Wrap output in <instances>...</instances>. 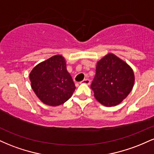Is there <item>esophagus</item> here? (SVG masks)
<instances>
[{"label": "esophagus", "mask_w": 154, "mask_h": 154, "mask_svg": "<svg viewBox=\"0 0 154 154\" xmlns=\"http://www.w3.org/2000/svg\"><path fill=\"white\" fill-rule=\"evenodd\" d=\"M81 83H84V84H86L88 85H89L90 84H91V80H90L89 79H84L81 82Z\"/></svg>", "instance_id": "1"}]
</instances>
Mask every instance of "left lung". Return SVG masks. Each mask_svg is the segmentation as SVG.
I'll list each match as a JSON object with an SVG mask.
<instances>
[{"mask_svg": "<svg viewBox=\"0 0 154 154\" xmlns=\"http://www.w3.org/2000/svg\"><path fill=\"white\" fill-rule=\"evenodd\" d=\"M135 83L132 69L116 55L108 54L97 61L91 85L95 99L105 106H114L130 94Z\"/></svg>", "mask_w": 154, "mask_h": 154, "instance_id": "left-lung-1", "label": "left lung"}]
</instances>
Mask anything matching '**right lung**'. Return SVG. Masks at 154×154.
Masks as SVG:
<instances>
[{
	"label": "right lung",
	"instance_id": "1",
	"mask_svg": "<svg viewBox=\"0 0 154 154\" xmlns=\"http://www.w3.org/2000/svg\"><path fill=\"white\" fill-rule=\"evenodd\" d=\"M29 80L39 99L51 106L64 103L76 88L61 55H56L36 65L29 73Z\"/></svg>",
	"mask_w": 154,
	"mask_h": 154
}]
</instances>
